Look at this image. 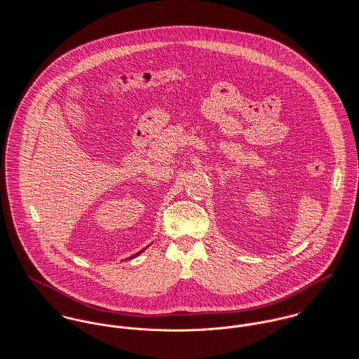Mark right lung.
<instances>
[{
  "label": "right lung",
  "instance_id": "right-lung-1",
  "mask_svg": "<svg viewBox=\"0 0 359 359\" xmlns=\"http://www.w3.org/2000/svg\"><path fill=\"white\" fill-rule=\"evenodd\" d=\"M144 250H142V251H140V252H137V254H135V255H133V257H130V258H135V257H137V255H139V254H142V252H143Z\"/></svg>",
  "mask_w": 359,
  "mask_h": 359
}]
</instances>
